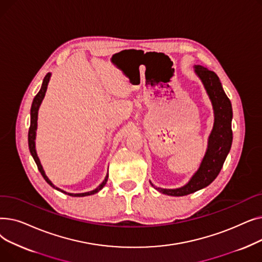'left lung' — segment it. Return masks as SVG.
<instances>
[{
    "mask_svg": "<svg viewBox=\"0 0 262 262\" xmlns=\"http://www.w3.org/2000/svg\"><path fill=\"white\" fill-rule=\"evenodd\" d=\"M194 71L201 78L213 106L214 124L208 139V147L201 166L187 185L177 189H162L152 186L163 194L184 196L210 185L221 171L232 142L231 103L225 94L217 75L203 66H195Z\"/></svg>",
    "mask_w": 262,
    "mask_h": 262,
    "instance_id": "obj_1",
    "label": "left lung"
}]
</instances>
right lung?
Wrapping results in <instances>:
<instances>
[{"instance_id":"add662e5","label":"right lung","mask_w":262,"mask_h":262,"mask_svg":"<svg viewBox=\"0 0 262 262\" xmlns=\"http://www.w3.org/2000/svg\"><path fill=\"white\" fill-rule=\"evenodd\" d=\"M50 78H51V73H48L43 79V82H42V86H41L39 92L36 94V96L34 98V101H33V104H32V108H31V126H30V130H29V147H30V152L37 164L38 167V170L39 172L41 173V175L43 176V178L46 180V182L51 186L53 187L54 189H56L58 191H61L62 193H66L68 195L70 196H87V195H92L94 193H98V192L106 185L107 183V178H108V175L105 177V180L103 181V183L98 187L95 188L94 190L92 191H89V192H85V193H69V192H66L59 188H57L55 185H53V183L49 180L48 176L46 175L45 171H43V168L42 166H41L40 163V160L37 156V152H36V146H35V139H36V129H37V120H38V110H39V107H40V104L41 102H42L45 95H46V92H47V88H48V84L50 81Z\"/></svg>"}]
</instances>
